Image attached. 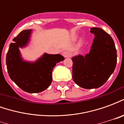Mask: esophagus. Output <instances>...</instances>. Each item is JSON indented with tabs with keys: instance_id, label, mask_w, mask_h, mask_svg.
Returning a JSON list of instances; mask_svg holds the SVG:
<instances>
[{
	"instance_id": "1",
	"label": "esophagus",
	"mask_w": 124,
	"mask_h": 124,
	"mask_svg": "<svg viewBox=\"0 0 124 124\" xmlns=\"http://www.w3.org/2000/svg\"><path fill=\"white\" fill-rule=\"evenodd\" d=\"M63 56L64 58H70L72 56V52L68 50H66L63 52Z\"/></svg>"
}]
</instances>
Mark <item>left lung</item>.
<instances>
[{"label": "left lung", "mask_w": 124, "mask_h": 124, "mask_svg": "<svg viewBox=\"0 0 124 124\" xmlns=\"http://www.w3.org/2000/svg\"><path fill=\"white\" fill-rule=\"evenodd\" d=\"M95 37L90 52L72 58V78L85 89L98 88L106 83L114 72L117 62V52L109 34L100 28H92Z\"/></svg>", "instance_id": "obj_1"}]
</instances>
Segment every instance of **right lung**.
I'll use <instances>...</instances> for the list:
<instances>
[{
    "mask_svg": "<svg viewBox=\"0 0 124 124\" xmlns=\"http://www.w3.org/2000/svg\"><path fill=\"white\" fill-rule=\"evenodd\" d=\"M32 31H22L13 39L14 43H10L7 54L6 63L10 78L19 88L28 93H38L51 84L53 68L64 58L58 54L44 53L35 62L24 60L19 48L28 45Z\"/></svg>",
    "mask_w": 124,
    "mask_h": 124,
    "instance_id": "obj_1",
    "label": "right lung"
}]
</instances>
